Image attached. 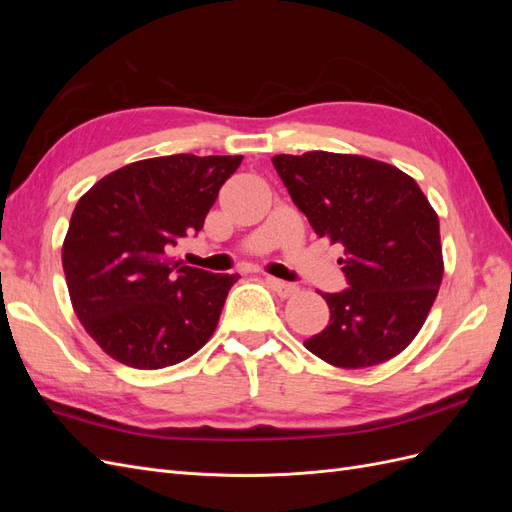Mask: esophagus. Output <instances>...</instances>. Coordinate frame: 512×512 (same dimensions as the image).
Here are the masks:
<instances>
[{
    "label": "esophagus",
    "mask_w": 512,
    "mask_h": 512,
    "mask_svg": "<svg viewBox=\"0 0 512 512\" xmlns=\"http://www.w3.org/2000/svg\"><path fill=\"white\" fill-rule=\"evenodd\" d=\"M265 282L277 292V294H280V297L282 299H288V297H292V294H297V286H294V284H290V282H282V280H275V277H265Z\"/></svg>",
    "instance_id": "obj_1"
}]
</instances>
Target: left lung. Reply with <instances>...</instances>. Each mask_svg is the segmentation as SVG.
Listing matches in <instances>:
<instances>
[{"mask_svg":"<svg viewBox=\"0 0 512 512\" xmlns=\"http://www.w3.org/2000/svg\"><path fill=\"white\" fill-rule=\"evenodd\" d=\"M282 183L318 237L344 245L348 288L327 292V329L305 348L335 367L393 359L421 331L442 284L438 215L416 181L363 156H275Z\"/></svg>","mask_w":512,"mask_h":512,"instance_id":"1","label":"left lung"}]
</instances>
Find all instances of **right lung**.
I'll return each instance as SVG.
<instances>
[{
  "label": "right lung",
  "instance_id": "add662e5",
  "mask_svg": "<svg viewBox=\"0 0 512 512\" xmlns=\"http://www.w3.org/2000/svg\"><path fill=\"white\" fill-rule=\"evenodd\" d=\"M241 160L192 153L141 160L76 203L61 254L70 299L87 333L119 363L175 365L218 327L239 275L183 265L173 247L203 230Z\"/></svg>",
  "mask_w": 512,
  "mask_h": 512
}]
</instances>
